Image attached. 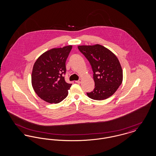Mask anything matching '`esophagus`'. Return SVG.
I'll list each match as a JSON object with an SVG mask.
<instances>
[{
	"label": "esophagus",
	"mask_w": 156,
	"mask_h": 156,
	"mask_svg": "<svg viewBox=\"0 0 156 156\" xmlns=\"http://www.w3.org/2000/svg\"><path fill=\"white\" fill-rule=\"evenodd\" d=\"M75 82H76V83H81V82H82V80H81V79H80L79 80H78V81H76Z\"/></svg>",
	"instance_id": "esophagus-1"
}]
</instances>
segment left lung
Here are the masks:
<instances>
[{"mask_svg":"<svg viewBox=\"0 0 156 156\" xmlns=\"http://www.w3.org/2000/svg\"><path fill=\"white\" fill-rule=\"evenodd\" d=\"M80 51L91 66L95 88L87 95L94 100H104L112 96L123 80V71L116 56L99 44L80 45Z\"/></svg>","mask_w":156,"mask_h":156,"instance_id":"1","label":"left lung"}]
</instances>
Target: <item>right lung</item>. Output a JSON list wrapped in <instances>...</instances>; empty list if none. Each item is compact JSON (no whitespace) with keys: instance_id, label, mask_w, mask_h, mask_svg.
Listing matches in <instances>:
<instances>
[{"instance_id":"1","label":"right lung","mask_w":156,"mask_h":156,"mask_svg":"<svg viewBox=\"0 0 156 156\" xmlns=\"http://www.w3.org/2000/svg\"><path fill=\"white\" fill-rule=\"evenodd\" d=\"M72 45L53 48L43 53L35 62L31 75L32 86L41 99L58 104L68 95L71 83L66 81V62Z\"/></svg>"}]
</instances>
